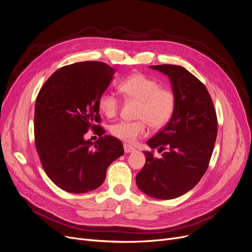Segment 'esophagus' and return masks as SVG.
I'll return each mask as SVG.
<instances>
[{
  "label": "esophagus",
  "mask_w": 252,
  "mask_h": 252,
  "mask_svg": "<svg viewBox=\"0 0 252 252\" xmlns=\"http://www.w3.org/2000/svg\"><path fill=\"white\" fill-rule=\"evenodd\" d=\"M124 150H125L126 153H130V152H134L135 151V148L129 146V145H127V144H125L124 145Z\"/></svg>",
  "instance_id": "34e87169"
}]
</instances>
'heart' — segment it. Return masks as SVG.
<instances>
[{
    "label": "heart",
    "mask_w": 252,
    "mask_h": 252,
    "mask_svg": "<svg viewBox=\"0 0 252 252\" xmlns=\"http://www.w3.org/2000/svg\"><path fill=\"white\" fill-rule=\"evenodd\" d=\"M119 90L131 100L139 101L138 121H119L110 126V133L117 139L133 144L148 134L152 128H161L169 123L176 110V96L173 91L160 88L159 83L143 73L131 74L119 84ZM119 99L111 91H104L99 97L100 110L108 117L119 109Z\"/></svg>",
    "instance_id": "b5f03b06"
}]
</instances>
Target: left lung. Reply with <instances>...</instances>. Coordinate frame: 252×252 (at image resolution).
Here are the masks:
<instances>
[{
    "label": "left lung",
    "mask_w": 252,
    "mask_h": 252,
    "mask_svg": "<svg viewBox=\"0 0 252 252\" xmlns=\"http://www.w3.org/2000/svg\"><path fill=\"white\" fill-rule=\"evenodd\" d=\"M166 74L176 96L169 123L148 140L146 163L137 175L139 189L152 198L173 199L187 193L205 174L218 135V118L206 87L179 65L150 66ZM157 148L160 158L153 156Z\"/></svg>",
    "instance_id": "8db88e82"
}]
</instances>
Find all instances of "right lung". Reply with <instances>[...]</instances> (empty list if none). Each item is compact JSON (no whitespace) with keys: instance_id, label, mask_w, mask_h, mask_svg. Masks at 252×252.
<instances>
[{"instance_id":"add662e5","label":"right lung","mask_w":252,"mask_h":252,"mask_svg":"<svg viewBox=\"0 0 252 252\" xmlns=\"http://www.w3.org/2000/svg\"><path fill=\"white\" fill-rule=\"evenodd\" d=\"M114 69L104 62L63 66L39 90L34 107V143L47 176L62 190L86 193L103 184L107 167L124 154L123 143L99 126L98 100ZM90 129L100 137H83Z\"/></svg>"}]
</instances>
